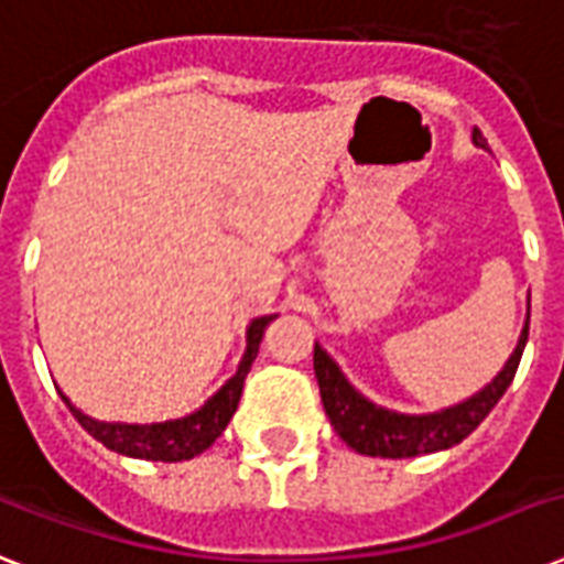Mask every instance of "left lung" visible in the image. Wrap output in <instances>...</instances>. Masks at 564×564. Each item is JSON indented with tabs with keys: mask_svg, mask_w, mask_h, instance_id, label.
<instances>
[{
	"mask_svg": "<svg viewBox=\"0 0 564 564\" xmlns=\"http://www.w3.org/2000/svg\"><path fill=\"white\" fill-rule=\"evenodd\" d=\"M471 140L474 145L489 149L486 137L480 134V128H474ZM527 334H530V322L521 330L518 348L507 360L503 371L486 389H480L468 401L456 403L451 410L430 412V415H403V412L375 406L345 380L339 366L316 345L313 369H316L318 392H322L327 419H330V424H334L343 442H348L357 454L366 456L403 459V456L436 454V451L459 445L468 433L480 427V421L495 410V403L509 389L518 371V362H521V354H524Z\"/></svg>",
	"mask_w": 564,
	"mask_h": 564,
	"instance_id": "obj_1",
	"label": "left lung"
}]
</instances>
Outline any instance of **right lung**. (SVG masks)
Listing matches in <instances>:
<instances>
[{
    "label": "right lung",
    "instance_id": "obj_1",
    "mask_svg": "<svg viewBox=\"0 0 564 564\" xmlns=\"http://www.w3.org/2000/svg\"><path fill=\"white\" fill-rule=\"evenodd\" d=\"M272 318L274 316H260L251 322V327H248L246 357L239 362L237 375L230 377L228 383L221 386L219 392L213 394L202 410L187 415V419L163 421V424H108V421H96L90 415H84L82 410H75L66 394H61V398H64L69 412L78 419V424L96 442H101L110 451H117V454L134 456V459H152V463L193 459V456L204 454L221 436V430L228 427V421L234 419L246 375L251 371V362H254L257 351H260L265 327H269Z\"/></svg>",
    "mask_w": 564,
    "mask_h": 564
}]
</instances>
